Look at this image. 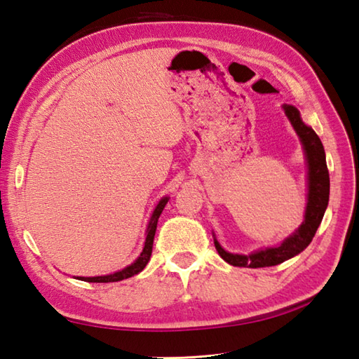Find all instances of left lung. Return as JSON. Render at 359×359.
<instances>
[{"instance_id":"8db88e82","label":"left lung","mask_w":359,"mask_h":359,"mask_svg":"<svg viewBox=\"0 0 359 359\" xmlns=\"http://www.w3.org/2000/svg\"><path fill=\"white\" fill-rule=\"evenodd\" d=\"M287 118L292 123L293 129L299 137L304 156H306L307 163V205L306 212H304V222L294 233H292L282 241L278 245L265 247L261 250L251 251L250 255H238L230 253L222 248L216 234L212 233L215 238V247L219 256L225 262L234 266H245V269H261V266H271L288 261V259L299 255L301 251L309 247L311 239L315 238L318 226L321 225L324 212L329 205V194H330V177L329 170L325 163V151L323 142L318 134L313 131V128L306 125L301 118V114L297 108L292 104H282Z\"/></svg>"}]
</instances>
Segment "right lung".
<instances>
[{"label": "right lung", "mask_w": 359, "mask_h": 359, "mask_svg": "<svg viewBox=\"0 0 359 359\" xmlns=\"http://www.w3.org/2000/svg\"><path fill=\"white\" fill-rule=\"evenodd\" d=\"M168 201H170V197L165 196L156 205V208H154V211H152L151 219H149L148 226H147V233H144V234H147V238H144L143 250H142V253L139 255V257H137L133 264H129L128 266H125V269H121L118 271L103 274V276H90V278L77 276L75 279L85 280V282H118V280L133 278V276H135V274H139L144 269V266H147V264L149 262V259H151L152 243H154V236H156V230H157L158 217H160V215H162V211L165 208V205L168 203Z\"/></svg>", "instance_id": "obj_1"}]
</instances>
